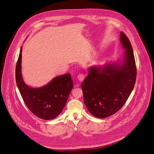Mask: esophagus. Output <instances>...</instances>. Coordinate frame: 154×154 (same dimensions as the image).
I'll return each mask as SVG.
<instances>
[{"mask_svg": "<svg viewBox=\"0 0 154 154\" xmlns=\"http://www.w3.org/2000/svg\"><path fill=\"white\" fill-rule=\"evenodd\" d=\"M77 78H78V79L79 81H82L84 79V78H85V75H84L83 73H79V74L78 75Z\"/></svg>", "mask_w": 154, "mask_h": 154, "instance_id": "obj_1", "label": "esophagus"}]
</instances>
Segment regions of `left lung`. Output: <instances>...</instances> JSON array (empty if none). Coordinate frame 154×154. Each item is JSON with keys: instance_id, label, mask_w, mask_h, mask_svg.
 I'll return each instance as SVG.
<instances>
[{"instance_id": "obj_1", "label": "left lung", "mask_w": 154, "mask_h": 154, "mask_svg": "<svg viewBox=\"0 0 154 154\" xmlns=\"http://www.w3.org/2000/svg\"><path fill=\"white\" fill-rule=\"evenodd\" d=\"M120 39L126 49L122 63L89 67L88 76L81 84L84 103L97 118H106L117 112L135 84L136 67L132 45L123 32Z\"/></svg>"}]
</instances>
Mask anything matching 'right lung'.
<instances>
[{"label":"right lung","mask_w":154,"mask_h":154,"mask_svg":"<svg viewBox=\"0 0 154 154\" xmlns=\"http://www.w3.org/2000/svg\"><path fill=\"white\" fill-rule=\"evenodd\" d=\"M21 53L22 47L16 65L15 78L24 103L38 117L43 120L55 119L62 112L73 88L70 74L57 76L43 87L31 88L25 84L22 79Z\"/></svg>","instance_id":"obj_1"}]
</instances>
